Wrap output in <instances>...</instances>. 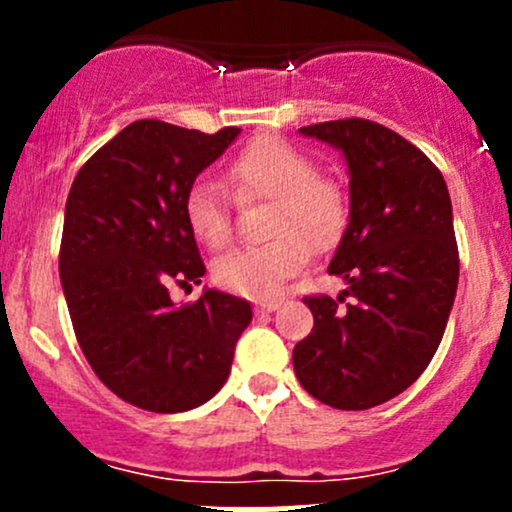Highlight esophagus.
<instances>
[{
    "mask_svg": "<svg viewBox=\"0 0 512 512\" xmlns=\"http://www.w3.org/2000/svg\"><path fill=\"white\" fill-rule=\"evenodd\" d=\"M280 304L282 299H260V302H255V309L257 312H275Z\"/></svg>",
    "mask_w": 512,
    "mask_h": 512,
    "instance_id": "obj_1",
    "label": "esophagus"
}]
</instances>
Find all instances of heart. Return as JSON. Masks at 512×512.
<instances>
[{
	"mask_svg": "<svg viewBox=\"0 0 512 512\" xmlns=\"http://www.w3.org/2000/svg\"><path fill=\"white\" fill-rule=\"evenodd\" d=\"M237 200H272L265 232L270 240L218 257V287L250 299H267L302 270L312 252H327L349 225L347 188L334 175L319 173L309 153L277 136L247 143L227 165ZM185 220L195 240L210 250L230 242L232 223L225 195L215 180L198 178L185 195Z\"/></svg>",
	"mask_w": 512,
	"mask_h": 512,
	"instance_id": "1",
	"label": "heart"
}]
</instances>
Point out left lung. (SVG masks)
Here are the masks:
<instances>
[{
	"mask_svg": "<svg viewBox=\"0 0 512 512\" xmlns=\"http://www.w3.org/2000/svg\"><path fill=\"white\" fill-rule=\"evenodd\" d=\"M299 131L344 153L352 210L329 265L349 287L304 297L314 327L294 347V374L322 404L364 411L409 389L446 332L461 267L451 195L431 158L381 123Z\"/></svg>",
	"mask_w": 512,
	"mask_h": 512,
	"instance_id": "1",
	"label": "left lung"
}]
</instances>
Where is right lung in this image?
<instances>
[{
  "instance_id": "1",
  "label": "right lung",
  "mask_w": 512,
  "mask_h": 512,
  "mask_svg": "<svg viewBox=\"0 0 512 512\" xmlns=\"http://www.w3.org/2000/svg\"><path fill=\"white\" fill-rule=\"evenodd\" d=\"M237 133L136 121L71 183L59 275L76 342L98 379L138 409L178 414L213 399L252 319L247 299L218 289L183 307L168 292L205 275L185 195Z\"/></svg>"
}]
</instances>
